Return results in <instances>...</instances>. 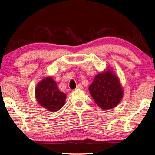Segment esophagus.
I'll return each instance as SVG.
<instances>
[{"label": "esophagus", "instance_id": "esophagus-1", "mask_svg": "<svg viewBox=\"0 0 155 155\" xmlns=\"http://www.w3.org/2000/svg\"><path fill=\"white\" fill-rule=\"evenodd\" d=\"M82 85H81V84H78L77 86V89H82Z\"/></svg>", "mask_w": 155, "mask_h": 155}]
</instances>
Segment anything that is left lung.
Segmentation results:
<instances>
[{
    "mask_svg": "<svg viewBox=\"0 0 155 155\" xmlns=\"http://www.w3.org/2000/svg\"><path fill=\"white\" fill-rule=\"evenodd\" d=\"M89 90L95 103L104 110L116 107L123 96L118 78L109 70L96 75Z\"/></svg>",
    "mask_w": 155,
    "mask_h": 155,
    "instance_id": "left-lung-1",
    "label": "left lung"
}]
</instances>
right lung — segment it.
Listing matches in <instances>:
<instances>
[{
    "label": "right lung",
    "mask_w": 155,
    "mask_h": 155,
    "mask_svg": "<svg viewBox=\"0 0 155 155\" xmlns=\"http://www.w3.org/2000/svg\"><path fill=\"white\" fill-rule=\"evenodd\" d=\"M35 97L41 106L55 112L64 105L66 95L59 90L57 83L51 77H46L37 86Z\"/></svg>",
    "instance_id": "obj_1"
}]
</instances>
